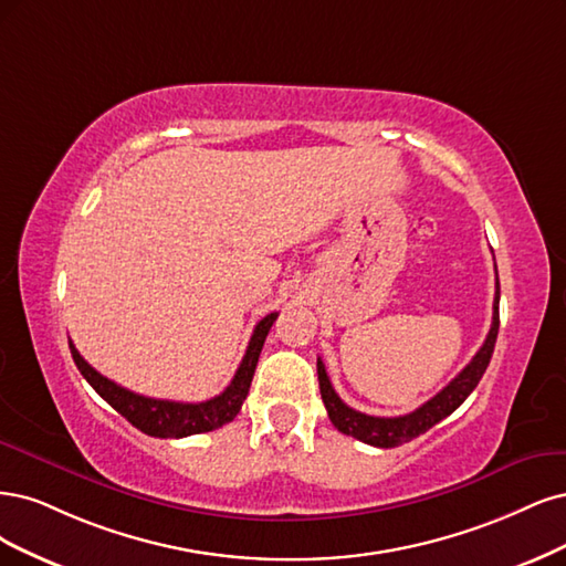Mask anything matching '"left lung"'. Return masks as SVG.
Wrapping results in <instances>:
<instances>
[{
	"mask_svg": "<svg viewBox=\"0 0 566 566\" xmlns=\"http://www.w3.org/2000/svg\"><path fill=\"white\" fill-rule=\"evenodd\" d=\"M499 298H501V289H499V272H496V296H494V317H491V329L486 334V340L482 343V348L478 355L470 359L468 367L455 376L447 388H442L432 399H428L426 405L418 407L411 413L405 416H395V418H380V416H369L355 411L348 407L343 399L336 395L329 376H326L324 361L317 357V378H319V392H322V402L326 407V413H329L332 423L343 432L350 434L355 440L380 447V449H392L405 442H411L413 437L428 432L434 423H440L442 418L453 413L459 409L465 397L478 388L480 378L484 376L489 359L494 355V345L499 336Z\"/></svg>",
	"mask_w": 566,
	"mask_h": 566,
	"instance_id": "8db88e82",
	"label": "left lung"
}]
</instances>
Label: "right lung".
I'll list each match as a JSON object with an SVG mask.
<instances>
[{"mask_svg":"<svg viewBox=\"0 0 566 566\" xmlns=\"http://www.w3.org/2000/svg\"><path fill=\"white\" fill-rule=\"evenodd\" d=\"M275 319H277V313H270L256 324V329H253L249 340L247 355L240 364V369H237L234 378L230 380V386L221 395H216L207 399V402H197V405L136 395L132 390L117 386L115 380L101 376L77 353L72 340H70V353L82 376L88 380V386L94 388L115 411H119L134 428H138L140 432L150 437H161V440H167V437H171V440H180V437H188V434L211 432V430L223 428L237 413H240L242 402L249 395L253 371H256L265 336Z\"/></svg>","mask_w":566,"mask_h":566,"instance_id":"obj_1","label":"right lung"}]
</instances>
